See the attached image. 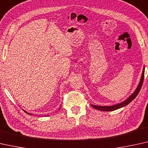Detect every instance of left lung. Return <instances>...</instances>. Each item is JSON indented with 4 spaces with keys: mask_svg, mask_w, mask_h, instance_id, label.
Returning a JSON list of instances; mask_svg holds the SVG:
<instances>
[{
    "mask_svg": "<svg viewBox=\"0 0 148 148\" xmlns=\"http://www.w3.org/2000/svg\"><path fill=\"white\" fill-rule=\"evenodd\" d=\"M144 72H145V68H143V72H142V75H141V78L140 80V82H139V84L138 85V86L137 87L136 90H135V92L133 93V94L130 96V97L128 98L127 99L125 100L124 102L123 103H121L119 104H117V105H113V106H105V107H102V106H97V105H91L92 107H94L95 109L99 110V111H115V110H116L118 109H120L124 106L127 105L129 103H130L133 100H134L135 98H136L137 95L139 94V91H140L141 86H142L143 82V80H144Z\"/></svg>",
    "mask_w": 148,
    "mask_h": 148,
    "instance_id": "obj_1",
    "label": "left lung"
}]
</instances>
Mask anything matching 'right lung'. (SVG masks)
<instances>
[{
  "label": "right lung",
  "mask_w": 148,
  "mask_h": 148,
  "mask_svg": "<svg viewBox=\"0 0 148 148\" xmlns=\"http://www.w3.org/2000/svg\"><path fill=\"white\" fill-rule=\"evenodd\" d=\"M27 114H29V115H32V114H29V113H27Z\"/></svg>",
  "instance_id": "add662e5"
}]
</instances>
